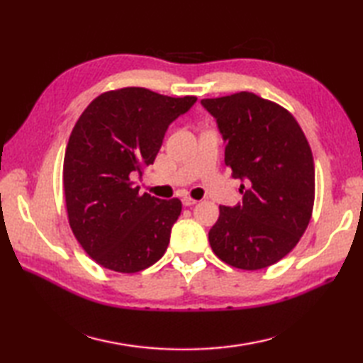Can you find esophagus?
Listing matches in <instances>:
<instances>
[{
    "label": "esophagus",
    "mask_w": 363,
    "mask_h": 363,
    "mask_svg": "<svg viewBox=\"0 0 363 363\" xmlns=\"http://www.w3.org/2000/svg\"><path fill=\"white\" fill-rule=\"evenodd\" d=\"M196 203H198L196 199L190 198V196H184V198H182V204H184V206H187V207H190V206H195Z\"/></svg>",
    "instance_id": "obj_1"
}]
</instances>
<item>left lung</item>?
<instances>
[{"instance_id": "8db88e82", "label": "left lung", "mask_w": 363, "mask_h": 363, "mask_svg": "<svg viewBox=\"0 0 363 363\" xmlns=\"http://www.w3.org/2000/svg\"><path fill=\"white\" fill-rule=\"evenodd\" d=\"M226 143L225 164L240 179L242 203L220 206L209 230L215 256L260 269L295 248L309 225L315 167L309 142L284 107L251 91L201 99Z\"/></svg>"}]
</instances>
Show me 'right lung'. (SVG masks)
Segmentation results:
<instances>
[{
	"instance_id": "1",
	"label": "right lung",
	"mask_w": 363,
	"mask_h": 363,
	"mask_svg": "<svg viewBox=\"0 0 363 363\" xmlns=\"http://www.w3.org/2000/svg\"><path fill=\"white\" fill-rule=\"evenodd\" d=\"M195 103L126 87L96 96L76 121L64 195L76 240L98 265L137 273L165 254L182 204L140 195L133 177L152 164L168 126Z\"/></svg>"
}]
</instances>
